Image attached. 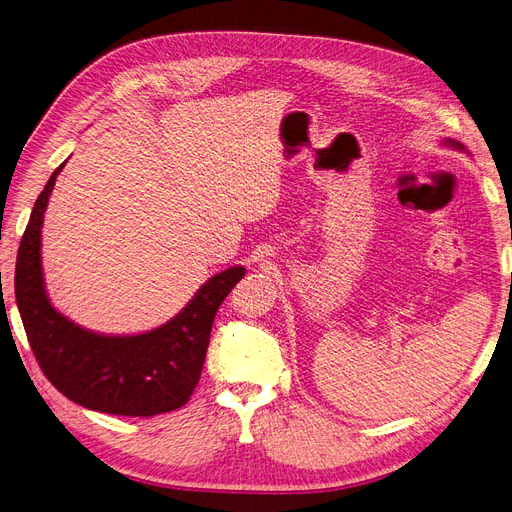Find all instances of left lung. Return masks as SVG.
<instances>
[{"label": "left lung", "mask_w": 512, "mask_h": 512, "mask_svg": "<svg viewBox=\"0 0 512 512\" xmlns=\"http://www.w3.org/2000/svg\"><path fill=\"white\" fill-rule=\"evenodd\" d=\"M446 145H450V148H456V150H465V148H462V143H458L454 139H446Z\"/></svg>", "instance_id": "8db88e82"}]
</instances>
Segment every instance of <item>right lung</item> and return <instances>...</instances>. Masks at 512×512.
Returning <instances> with one entry per match:
<instances>
[{
    "instance_id": "right-lung-1",
    "label": "right lung",
    "mask_w": 512,
    "mask_h": 512,
    "mask_svg": "<svg viewBox=\"0 0 512 512\" xmlns=\"http://www.w3.org/2000/svg\"><path fill=\"white\" fill-rule=\"evenodd\" d=\"M64 164L39 193L16 258V304L31 350L43 375L79 406L123 417L177 410L200 381L216 310L246 269L214 275L175 319L139 335H100L68 321L47 300L41 269L43 214Z\"/></svg>"
}]
</instances>
